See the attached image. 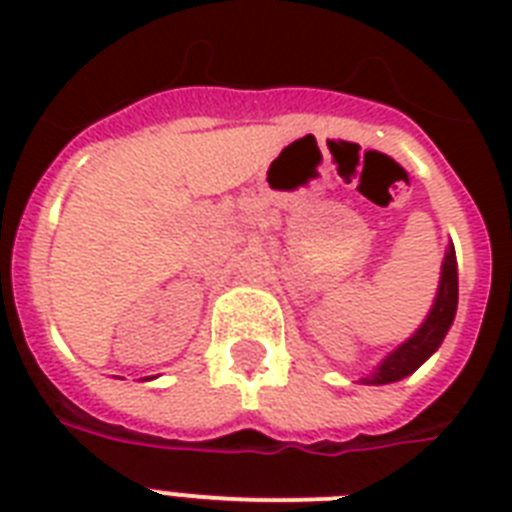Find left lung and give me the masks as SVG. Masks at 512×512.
Masks as SVG:
<instances>
[{"mask_svg": "<svg viewBox=\"0 0 512 512\" xmlns=\"http://www.w3.org/2000/svg\"><path fill=\"white\" fill-rule=\"evenodd\" d=\"M457 292H460V287H457V255L449 244L444 252V263H441L436 300H433V308L420 324V329L409 340L401 342L396 350H390L372 372L361 377V382L364 385H388V382L404 380L412 372H417L441 348L446 332L452 329L454 313H457Z\"/></svg>", "mask_w": 512, "mask_h": 512, "instance_id": "1", "label": "left lung"}]
</instances>
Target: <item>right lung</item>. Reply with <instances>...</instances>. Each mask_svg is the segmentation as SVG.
<instances>
[{"label": "right lung", "mask_w": 512, "mask_h": 512, "mask_svg": "<svg viewBox=\"0 0 512 512\" xmlns=\"http://www.w3.org/2000/svg\"><path fill=\"white\" fill-rule=\"evenodd\" d=\"M148 380H154V377H148Z\"/></svg>", "instance_id": "add662e5"}]
</instances>
